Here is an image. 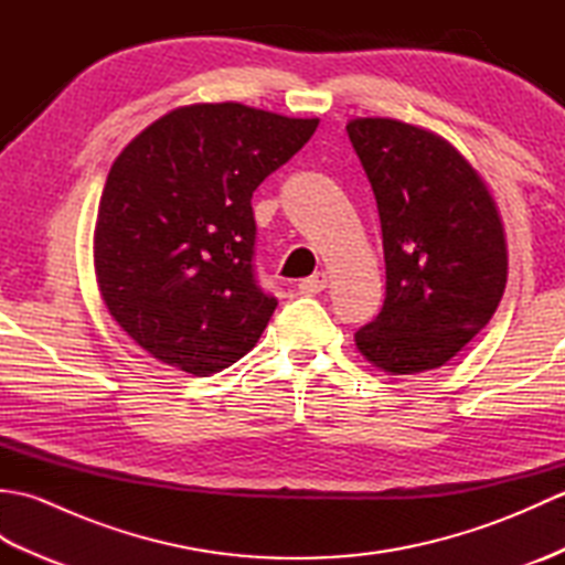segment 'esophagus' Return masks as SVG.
Segmentation results:
<instances>
[{"label": "esophagus", "mask_w": 565, "mask_h": 565, "mask_svg": "<svg viewBox=\"0 0 565 565\" xmlns=\"http://www.w3.org/2000/svg\"><path fill=\"white\" fill-rule=\"evenodd\" d=\"M328 289V274L326 271H316L313 276H308L301 284H298V291L306 296H316L320 291Z\"/></svg>", "instance_id": "34e87169"}]
</instances>
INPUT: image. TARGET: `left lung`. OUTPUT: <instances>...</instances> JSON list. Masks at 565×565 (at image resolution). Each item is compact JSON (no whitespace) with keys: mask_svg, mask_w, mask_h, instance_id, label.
I'll use <instances>...</instances> for the list:
<instances>
[{"mask_svg":"<svg viewBox=\"0 0 565 565\" xmlns=\"http://www.w3.org/2000/svg\"><path fill=\"white\" fill-rule=\"evenodd\" d=\"M374 189L386 301L354 342L393 376L439 369L481 332L508 284V243L483 177L449 140L395 118H352Z\"/></svg>","mask_w":565,"mask_h":565,"instance_id":"left-lung-1","label":"left lung"}]
</instances>
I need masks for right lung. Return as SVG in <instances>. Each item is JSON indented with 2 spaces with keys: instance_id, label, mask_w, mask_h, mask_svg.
Instances as JSON below:
<instances>
[{
  "instance_id": "1",
  "label": "right lung",
  "mask_w": 565,
  "mask_h": 565,
  "mask_svg": "<svg viewBox=\"0 0 565 565\" xmlns=\"http://www.w3.org/2000/svg\"><path fill=\"white\" fill-rule=\"evenodd\" d=\"M316 128L237 102L189 104L118 154L94 271L111 318L158 362L209 376L257 344L276 298L255 279L252 194Z\"/></svg>"
}]
</instances>
